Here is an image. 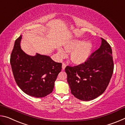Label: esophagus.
I'll use <instances>...</instances> for the list:
<instances>
[{"label": "esophagus", "mask_w": 125, "mask_h": 125, "mask_svg": "<svg viewBox=\"0 0 125 125\" xmlns=\"http://www.w3.org/2000/svg\"><path fill=\"white\" fill-rule=\"evenodd\" d=\"M65 67H66V65H65V63H62V70H64V69H65Z\"/></svg>", "instance_id": "34e87169"}]
</instances>
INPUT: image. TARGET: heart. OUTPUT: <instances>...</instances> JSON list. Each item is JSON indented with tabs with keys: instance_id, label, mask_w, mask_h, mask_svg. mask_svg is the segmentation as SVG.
<instances>
[{
	"instance_id": "1",
	"label": "heart",
	"mask_w": 125,
	"mask_h": 125,
	"mask_svg": "<svg viewBox=\"0 0 125 125\" xmlns=\"http://www.w3.org/2000/svg\"><path fill=\"white\" fill-rule=\"evenodd\" d=\"M93 50V43L89 41L84 42L82 40L74 39L67 42L63 46L65 52H70L69 60L74 64L79 65L85 63L89 57ZM60 57H64V52L62 50H58Z\"/></svg>"
}]
</instances>
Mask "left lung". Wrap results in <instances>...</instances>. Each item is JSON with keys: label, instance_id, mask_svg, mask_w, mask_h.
I'll use <instances>...</instances> for the list:
<instances>
[{"label": "left lung", "instance_id": "8db88e82", "mask_svg": "<svg viewBox=\"0 0 125 125\" xmlns=\"http://www.w3.org/2000/svg\"><path fill=\"white\" fill-rule=\"evenodd\" d=\"M101 45L85 63L67 66L65 71L71 93L83 101L96 98L105 92L114 71L111 46L101 38Z\"/></svg>", "mask_w": 125, "mask_h": 125}]
</instances>
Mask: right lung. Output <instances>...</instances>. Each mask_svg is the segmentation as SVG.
<instances>
[{"instance_id": "right-lung-1", "label": "right lung", "mask_w": 125, "mask_h": 125, "mask_svg": "<svg viewBox=\"0 0 125 125\" xmlns=\"http://www.w3.org/2000/svg\"><path fill=\"white\" fill-rule=\"evenodd\" d=\"M22 36L15 42L10 56L12 73L16 84L26 94L43 98L51 93L62 63L53 61L50 56L39 53L29 56L21 48Z\"/></svg>"}]
</instances>
